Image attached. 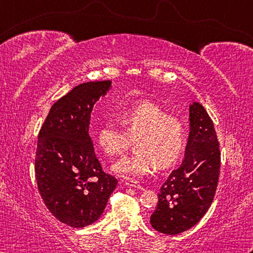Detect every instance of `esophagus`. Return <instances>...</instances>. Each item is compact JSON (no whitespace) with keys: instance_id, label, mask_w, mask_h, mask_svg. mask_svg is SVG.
<instances>
[{"instance_id":"obj_1","label":"esophagus","mask_w":253,"mask_h":253,"mask_svg":"<svg viewBox=\"0 0 253 253\" xmlns=\"http://www.w3.org/2000/svg\"><path fill=\"white\" fill-rule=\"evenodd\" d=\"M125 185L129 186V187H135V188H139V190H143V186L138 184V182L136 179H126L125 181Z\"/></svg>"}]
</instances>
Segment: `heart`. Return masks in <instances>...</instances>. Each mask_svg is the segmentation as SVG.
Listing matches in <instances>:
<instances>
[{"instance_id": "1", "label": "heart", "mask_w": 253, "mask_h": 253, "mask_svg": "<svg viewBox=\"0 0 253 253\" xmlns=\"http://www.w3.org/2000/svg\"><path fill=\"white\" fill-rule=\"evenodd\" d=\"M122 128L107 123L97 132V143L106 155L122 156L135 140L136 152L114 165L125 176H144L154 169L174 165L185 151L187 128L181 118L161 107L144 102L118 114Z\"/></svg>"}]
</instances>
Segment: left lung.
I'll return each instance as SVG.
<instances>
[{"mask_svg":"<svg viewBox=\"0 0 253 253\" xmlns=\"http://www.w3.org/2000/svg\"><path fill=\"white\" fill-rule=\"evenodd\" d=\"M191 131L185 158L169 174L151 215L154 229L178 234L202 219L212 204L219 182L221 153L211 117L199 102L190 106Z\"/></svg>","mask_w":253,"mask_h":253,"instance_id":"1","label":"left lung"}]
</instances>
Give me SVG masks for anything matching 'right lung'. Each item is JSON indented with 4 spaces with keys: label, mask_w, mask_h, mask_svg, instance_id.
<instances>
[{
    "label": "right lung",
    "mask_w": 253,
    "mask_h": 253,
    "mask_svg": "<svg viewBox=\"0 0 253 253\" xmlns=\"http://www.w3.org/2000/svg\"><path fill=\"white\" fill-rule=\"evenodd\" d=\"M110 85V80L77 85L52 105L38 135V190L55 219L71 228L99 219L118 183L102 170L88 132L93 105Z\"/></svg>",
    "instance_id": "obj_1"
}]
</instances>
